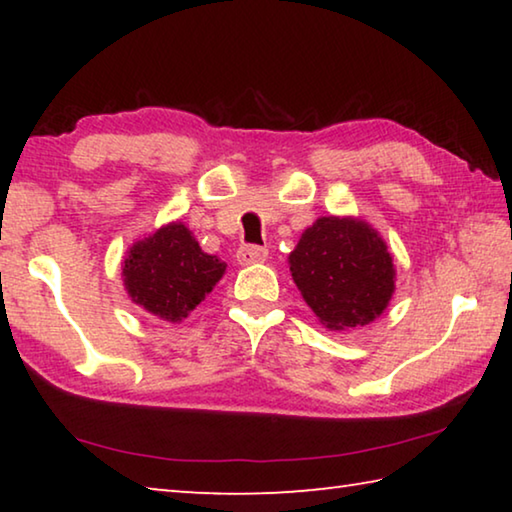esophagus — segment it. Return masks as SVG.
Segmentation results:
<instances>
[{
	"label": "esophagus",
	"instance_id": "obj_1",
	"mask_svg": "<svg viewBox=\"0 0 512 512\" xmlns=\"http://www.w3.org/2000/svg\"><path fill=\"white\" fill-rule=\"evenodd\" d=\"M268 257V250L262 248V246H241L237 250V262L241 266H250V264H259L264 262V259Z\"/></svg>",
	"mask_w": 512,
	"mask_h": 512
}]
</instances>
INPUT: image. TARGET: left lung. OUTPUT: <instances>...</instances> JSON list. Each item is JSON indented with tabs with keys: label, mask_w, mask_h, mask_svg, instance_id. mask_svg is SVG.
<instances>
[{
	"label": "left lung",
	"mask_w": 512,
	"mask_h": 512,
	"mask_svg": "<svg viewBox=\"0 0 512 512\" xmlns=\"http://www.w3.org/2000/svg\"><path fill=\"white\" fill-rule=\"evenodd\" d=\"M289 268L302 298L327 329L372 323L395 291L386 241L352 216H320L302 232Z\"/></svg>",
	"instance_id": "1"
}]
</instances>
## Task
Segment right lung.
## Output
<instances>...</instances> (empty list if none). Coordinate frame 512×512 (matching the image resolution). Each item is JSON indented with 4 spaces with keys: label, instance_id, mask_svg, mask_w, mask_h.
Returning <instances> with one entry per match:
<instances>
[{
    "label": "right lung",
    "instance_id": "add662e5",
    "mask_svg": "<svg viewBox=\"0 0 512 512\" xmlns=\"http://www.w3.org/2000/svg\"><path fill=\"white\" fill-rule=\"evenodd\" d=\"M225 273V262L207 255L185 223L162 225L135 241L124 259V287L144 311L180 323L201 305Z\"/></svg>",
    "mask_w": 512,
    "mask_h": 512
}]
</instances>
